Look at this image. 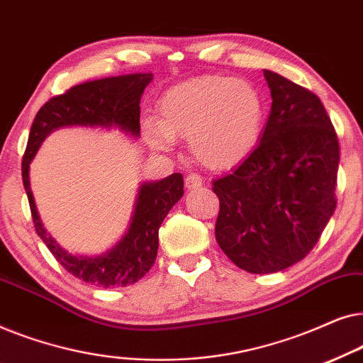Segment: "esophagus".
<instances>
[{
  "instance_id": "obj_1",
  "label": "esophagus",
  "mask_w": 363,
  "mask_h": 363,
  "mask_svg": "<svg viewBox=\"0 0 363 363\" xmlns=\"http://www.w3.org/2000/svg\"><path fill=\"white\" fill-rule=\"evenodd\" d=\"M185 185L188 190H198L203 185V178L200 175H196V173H190V175H186L185 178Z\"/></svg>"
}]
</instances>
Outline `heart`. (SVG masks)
<instances>
[{
    "mask_svg": "<svg viewBox=\"0 0 363 363\" xmlns=\"http://www.w3.org/2000/svg\"><path fill=\"white\" fill-rule=\"evenodd\" d=\"M158 118L143 122L157 150H172L178 137L210 168H230L246 160L259 142L266 106L255 84L245 79L201 76L167 89L157 104Z\"/></svg>",
    "mask_w": 363,
    "mask_h": 363,
    "instance_id": "heart-1",
    "label": "heart"
}]
</instances>
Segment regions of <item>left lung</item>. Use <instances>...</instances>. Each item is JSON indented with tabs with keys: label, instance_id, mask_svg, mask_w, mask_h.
Listing matches in <instances>:
<instances>
[{
	"label": "left lung",
	"instance_id": "obj_1",
	"mask_svg": "<svg viewBox=\"0 0 363 363\" xmlns=\"http://www.w3.org/2000/svg\"><path fill=\"white\" fill-rule=\"evenodd\" d=\"M264 77L272 106L259 145L213 182L218 245L252 274L282 271L312 251L337 206L340 160L320 99L272 71Z\"/></svg>",
	"mask_w": 363,
	"mask_h": 363
}]
</instances>
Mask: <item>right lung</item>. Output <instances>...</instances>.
Returning <instances> with one entry per match:
<instances>
[{
    "instance_id": "1",
    "label": "right lung",
    "mask_w": 363,
    "mask_h": 363,
    "mask_svg": "<svg viewBox=\"0 0 363 363\" xmlns=\"http://www.w3.org/2000/svg\"><path fill=\"white\" fill-rule=\"evenodd\" d=\"M152 74H127L97 79L56 96L36 113L23 157V185L38 236L59 264L87 284L99 287L130 286L150 271L158 251V230L173 205L183 196L182 173L158 182L142 183L125 236L101 256L71 255L44 230L29 183V163L49 133L61 127H116L127 135H140V97Z\"/></svg>"
}]
</instances>
